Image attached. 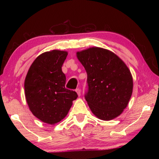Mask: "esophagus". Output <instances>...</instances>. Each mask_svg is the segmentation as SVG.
<instances>
[{"label": "esophagus", "instance_id": "1", "mask_svg": "<svg viewBox=\"0 0 159 159\" xmlns=\"http://www.w3.org/2000/svg\"><path fill=\"white\" fill-rule=\"evenodd\" d=\"M76 93H77V94H78V95L80 96V90L79 89V88H76Z\"/></svg>", "mask_w": 159, "mask_h": 159}]
</instances>
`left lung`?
I'll return each mask as SVG.
<instances>
[{
	"mask_svg": "<svg viewBox=\"0 0 159 159\" xmlns=\"http://www.w3.org/2000/svg\"><path fill=\"white\" fill-rule=\"evenodd\" d=\"M87 72L84 98L99 119H114L127 107L133 93V78L125 64L114 52L91 48L77 52Z\"/></svg>",
	"mask_w": 159,
	"mask_h": 159,
	"instance_id": "1",
	"label": "left lung"
}]
</instances>
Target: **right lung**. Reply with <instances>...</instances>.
I'll return each mask as SVG.
<instances>
[{"label":"right lung","mask_w":159,"mask_h":159,"mask_svg":"<svg viewBox=\"0 0 159 159\" xmlns=\"http://www.w3.org/2000/svg\"><path fill=\"white\" fill-rule=\"evenodd\" d=\"M68 54L52 50L39 55L29 68L25 81L26 102L31 111L43 122L55 124L68 114L75 91L65 88L61 66Z\"/></svg>","instance_id":"add662e5"}]
</instances>
